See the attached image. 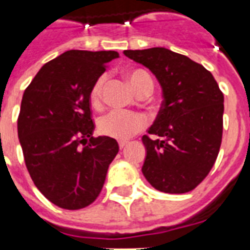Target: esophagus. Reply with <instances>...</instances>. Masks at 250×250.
Instances as JSON below:
<instances>
[{
	"mask_svg": "<svg viewBox=\"0 0 250 250\" xmlns=\"http://www.w3.org/2000/svg\"><path fill=\"white\" fill-rule=\"evenodd\" d=\"M127 144H128V141H119V148L123 149L125 146H127Z\"/></svg>",
	"mask_w": 250,
	"mask_h": 250,
	"instance_id": "obj_1",
	"label": "esophagus"
}]
</instances>
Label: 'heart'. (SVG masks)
I'll use <instances>...</instances> for the list:
<instances>
[{"instance_id": "heart-1", "label": "heart", "mask_w": 250, "mask_h": 250, "mask_svg": "<svg viewBox=\"0 0 250 250\" xmlns=\"http://www.w3.org/2000/svg\"><path fill=\"white\" fill-rule=\"evenodd\" d=\"M128 80L135 92L141 89L153 88L152 76L144 70H135L128 74ZM106 82V75L100 76L90 90V100L93 104H98L102 96V88ZM146 118L143 114L125 111V110H111L100 119L98 129L102 135L113 137L117 140H128L135 133L146 127Z\"/></svg>"}]
</instances>
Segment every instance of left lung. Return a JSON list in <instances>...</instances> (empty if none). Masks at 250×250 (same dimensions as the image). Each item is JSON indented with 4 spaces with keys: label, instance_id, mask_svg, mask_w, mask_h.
<instances>
[{
    "label": "left lung",
    "instance_id": "obj_1",
    "mask_svg": "<svg viewBox=\"0 0 250 250\" xmlns=\"http://www.w3.org/2000/svg\"><path fill=\"white\" fill-rule=\"evenodd\" d=\"M125 56L156 76L162 107L143 136L146 157L143 174L165 193H186L209 174L223 131V93L211 72L187 56L166 48L125 50Z\"/></svg>",
    "mask_w": 250,
    "mask_h": 250
}]
</instances>
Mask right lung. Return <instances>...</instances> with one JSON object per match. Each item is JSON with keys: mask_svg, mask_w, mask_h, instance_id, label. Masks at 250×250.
<instances>
[{"mask_svg": "<svg viewBox=\"0 0 250 250\" xmlns=\"http://www.w3.org/2000/svg\"><path fill=\"white\" fill-rule=\"evenodd\" d=\"M119 58L114 50H67L45 63L21 98L18 137L35 186L62 209L78 210L98 197L119 146L93 137L90 90Z\"/></svg>", "mask_w": 250, "mask_h": 250, "instance_id": "right-lung-1", "label": "right lung"}]
</instances>
